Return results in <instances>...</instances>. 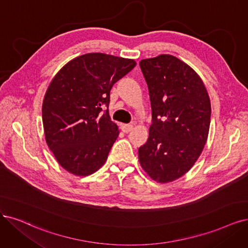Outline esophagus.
Listing matches in <instances>:
<instances>
[{
	"instance_id": "34e87169",
	"label": "esophagus",
	"mask_w": 248,
	"mask_h": 248,
	"mask_svg": "<svg viewBox=\"0 0 248 248\" xmlns=\"http://www.w3.org/2000/svg\"><path fill=\"white\" fill-rule=\"evenodd\" d=\"M134 129V125L132 124H122V130L124 133H129Z\"/></svg>"
}]
</instances>
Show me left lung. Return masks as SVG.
<instances>
[{
    "label": "left lung",
    "instance_id": "1",
    "mask_svg": "<svg viewBox=\"0 0 248 248\" xmlns=\"http://www.w3.org/2000/svg\"><path fill=\"white\" fill-rule=\"evenodd\" d=\"M140 67L149 90L152 124L139 160L154 181L169 183L184 176L202 152L210 101L199 76L175 56L144 59Z\"/></svg>",
    "mask_w": 248,
    "mask_h": 248
}]
</instances>
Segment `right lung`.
Listing matches in <instances>:
<instances>
[{
    "label": "right lung",
    "instance_id": "obj_1",
    "mask_svg": "<svg viewBox=\"0 0 248 248\" xmlns=\"http://www.w3.org/2000/svg\"><path fill=\"white\" fill-rule=\"evenodd\" d=\"M135 66L133 59L89 53L54 77L42 116L46 142L63 169L89 176L105 163L119 134L109 116L110 91Z\"/></svg>",
    "mask_w": 248,
    "mask_h": 248
}]
</instances>
